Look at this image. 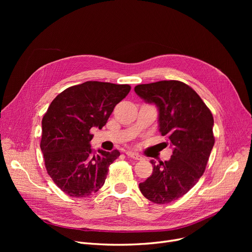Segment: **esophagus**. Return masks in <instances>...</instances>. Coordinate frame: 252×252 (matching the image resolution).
I'll use <instances>...</instances> for the list:
<instances>
[{
  "mask_svg": "<svg viewBox=\"0 0 252 252\" xmlns=\"http://www.w3.org/2000/svg\"><path fill=\"white\" fill-rule=\"evenodd\" d=\"M126 156H128V157H130V158H134V159H137V160L142 159V156H141V155H139V154H138V153H136V152H133V151H126Z\"/></svg>",
  "mask_w": 252,
  "mask_h": 252,
  "instance_id": "34e87169",
  "label": "esophagus"
}]
</instances>
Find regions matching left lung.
<instances>
[{"label": "left lung", "mask_w": 252, "mask_h": 252, "mask_svg": "<svg viewBox=\"0 0 252 252\" xmlns=\"http://www.w3.org/2000/svg\"><path fill=\"white\" fill-rule=\"evenodd\" d=\"M135 92L157 106L159 131L174 149L169 160L150 161L152 175L139 188L148 200L169 203L192 189L203 175L215 145L214 117L199 95L179 81L138 85Z\"/></svg>", "instance_id": "8db88e82"}]
</instances>
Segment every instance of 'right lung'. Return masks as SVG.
<instances>
[{
    "instance_id": "1",
    "label": "right lung",
    "mask_w": 252,
    "mask_h": 252,
    "mask_svg": "<svg viewBox=\"0 0 252 252\" xmlns=\"http://www.w3.org/2000/svg\"><path fill=\"white\" fill-rule=\"evenodd\" d=\"M129 91L128 85L86 82L64 90L50 104L42 121L41 150L48 175L65 194L85 198L104 185L121 153L93 149L91 128H102Z\"/></svg>"
}]
</instances>
